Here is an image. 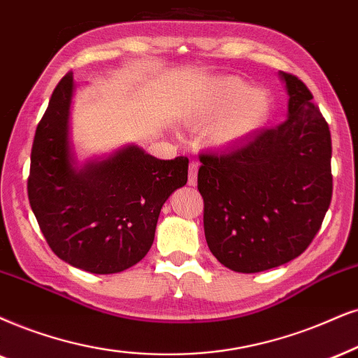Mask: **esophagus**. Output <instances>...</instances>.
<instances>
[{
  "label": "esophagus",
  "mask_w": 358,
  "mask_h": 358,
  "mask_svg": "<svg viewBox=\"0 0 358 358\" xmlns=\"http://www.w3.org/2000/svg\"><path fill=\"white\" fill-rule=\"evenodd\" d=\"M198 180V164L196 162H192L188 166V185L189 187H194Z\"/></svg>",
  "instance_id": "1"
}]
</instances>
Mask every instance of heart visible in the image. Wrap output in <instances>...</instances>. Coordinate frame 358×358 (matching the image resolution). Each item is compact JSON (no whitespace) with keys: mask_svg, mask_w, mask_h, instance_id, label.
<instances>
[{"mask_svg":"<svg viewBox=\"0 0 358 358\" xmlns=\"http://www.w3.org/2000/svg\"><path fill=\"white\" fill-rule=\"evenodd\" d=\"M269 112L271 97L264 89H250L246 80L228 76L210 85L189 112L188 122L198 127L218 119L208 132V142L215 147H231L255 134Z\"/></svg>","mask_w":358,"mask_h":358,"instance_id":"heart-1","label":"heart"}]
</instances>
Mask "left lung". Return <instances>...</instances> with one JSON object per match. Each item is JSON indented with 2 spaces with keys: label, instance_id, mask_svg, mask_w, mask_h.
I'll list each match as a JSON object with an SVG mask.
<instances>
[{
  "label": "left lung",
  "instance_id": "1",
  "mask_svg": "<svg viewBox=\"0 0 358 358\" xmlns=\"http://www.w3.org/2000/svg\"><path fill=\"white\" fill-rule=\"evenodd\" d=\"M279 76L289 96L287 119L231 152L200 155L208 248L236 273H261L301 256L332 198L327 122L301 79Z\"/></svg>",
  "mask_w": 358,
  "mask_h": 358
}]
</instances>
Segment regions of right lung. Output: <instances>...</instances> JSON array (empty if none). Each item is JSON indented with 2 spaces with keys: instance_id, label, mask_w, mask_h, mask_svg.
Wrapping results in <instances>:
<instances>
[{
  "instance_id": "right-lung-1",
  "label": "right lung",
  "mask_w": 358,
  "mask_h": 358,
  "mask_svg": "<svg viewBox=\"0 0 358 358\" xmlns=\"http://www.w3.org/2000/svg\"><path fill=\"white\" fill-rule=\"evenodd\" d=\"M74 78L66 74L36 129L28 196L49 248L94 274L132 268L152 248L164 203L188 180V158L127 145L79 169L69 140Z\"/></svg>"
}]
</instances>
